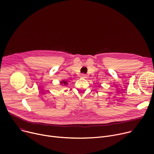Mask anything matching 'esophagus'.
I'll return each mask as SVG.
<instances>
[{
	"mask_svg": "<svg viewBox=\"0 0 154 154\" xmlns=\"http://www.w3.org/2000/svg\"><path fill=\"white\" fill-rule=\"evenodd\" d=\"M80 77H81L82 78H84V79H86L87 78V75L86 74H82L81 75H80Z\"/></svg>",
	"mask_w": 154,
	"mask_h": 154,
	"instance_id": "1",
	"label": "esophagus"
}]
</instances>
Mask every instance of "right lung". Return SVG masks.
<instances>
[{
  "mask_svg": "<svg viewBox=\"0 0 154 154\" xmlns=\"http://www.w3.org/2000/svg\"><path fill=\"white\" fill-rule=\"evenodd\" d=\"M61 85H67L68 84V82L66 81V80H62V81L60 82Z\"/></svg>",
  "mask_w": 154,
  "mask_h": 154,
  "instance_id": "obj_1",
  "label": "right lung"
}]
</instances>
